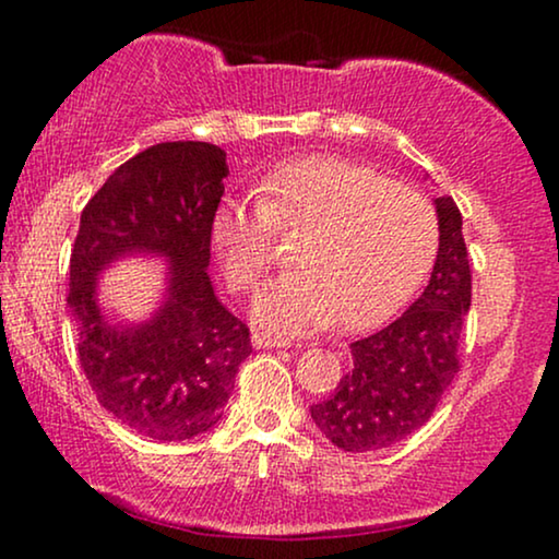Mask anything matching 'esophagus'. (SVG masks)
Returning a JSON list of instances; mask_svg holds the SVG:
<instances>
[{"mask_svg":"<svg viewBox=\"0 0 559 559\" xmlns=\"http://www.w3.org/2000/svg\"><path fill=\"white\" fill-rule=\"evenodd\" d=\"M251 343H254L257 348H287V346H289V341H285V338H274V335L262 333V331L251 333Z\"/></svg>","mask_w":559,"mask_h":559,"instance_id":"obj_1","label":"esophagus"}]
</instances>
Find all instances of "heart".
I'll list each match as a JSON object with an SVG mask.
<instances>
[{"instance_id":"heart-1","label":"heart","mask_w":559,"mask_h":559,"mask_svg":"<svg viewBox=\"0 0 559 559\" xmlns=\"http://www.w3.org/2000/svg\"><path fill=\"white\" fill-rule=\"evenodd\" d=\"M257 209L228 201L211 221L213 249L234 293H251L274 262V239H295L297 270L257 297L254 316L282 333L369 328L427 277L440 221L430 198L373 167L300 157L254 188Z\"/></svg>"}]
</instances>
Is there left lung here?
Wrapping results in <instances>:
<instances>
[{
	"label": "left lung",
	"instance_id": "left-lung-1",
	"mask_svg": "<svg viewBox=\"0 0 559 559\" xmlns=\"http://www.w3.org/2000/svg\"><path fill=\"white\" fill-rule=\"evenodd\" d=\"M435 205L440 249L425 293L394 323L350 343V371L310 407L318 430L346 453H373L409 438L461 371L471 262L455 201L438 198Z\"/></svg>",
	"mask_w": 559,
	"mask_h": 559
}]
</instances>
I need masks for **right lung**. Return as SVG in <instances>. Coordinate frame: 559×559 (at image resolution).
<instances>
[{"label":"right lung","mask_w":559,"mask_h":559,"mask_svg":"<svg viewBox=\"0 0 559 559\" xmlns=\"http://www.w3.org/2000/svg\"><path fill=\"white\" fill-rule=\"evenodd\" d=\"M226 175L216 144L159 142L109 175L75 234L68 308L83 377L106 412L157 442L211 430L251 354L247 323L216 300L205 272ZM127 250L174 264L171 297L140 329L106 324L93 297L95 274Z\"/></svg>","instance_id":"obj_1"}]
</instances>
